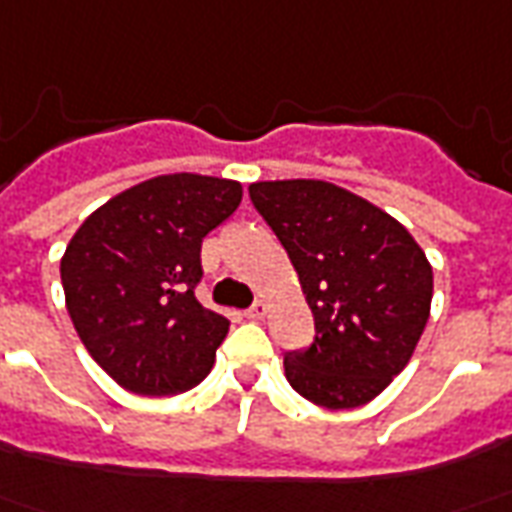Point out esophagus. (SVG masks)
Here are the masks:
<instances>
[{"label":"esophagus","mask_w":512,"mask_h":512,"mask_svg":"<svg viewBox=\"0 0 512 512\" xmlns=\"http://www.w3.org/2000/svg\"><path fill=\"white\" fill-rule=\"evenodd\" d=\"M266 313H268V302H266V299H257L255 305L246 310V318H252V321H260V318H266Z\"/></svg>","instance_id":"1"}]
</instances>
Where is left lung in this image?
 <instances>
[{"instance_id": "1", "label": "left lung", "mask_w": 512, "mask_h": 512, "mask_svg": "<svg viewBox=\"0 0 512 512\" xmlns=\"http://www.w3.org/2000/svg\"><path fill=\"white\" fill-rule=\"evenodd\" d=\"M249 196L316 321L305 352L285 355L291 388L327 410L366 405L407 366L427 327L430 260L393 216L332 182H252Z\"/></svg>"}]
</instances>
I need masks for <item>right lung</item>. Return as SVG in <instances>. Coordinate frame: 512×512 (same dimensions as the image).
<instances>
[{"instance_id": "right-lung-1", "label": "right lung", "mask_w": 512, "mask_h": 512, "mask_svg": "<svg viewBox=\"0 0 512 512\" xmlns=\"http://www.w3.org/2000/svg\"><path fill=\"white\" fill-rule=\"evenodd\" d=\"M241 182L163 174L94 210L60 280L74 330L121 388L174 396L205 380L230 321L199 305L202 238L241 205Z\"/></svg>"}]
</instances>
